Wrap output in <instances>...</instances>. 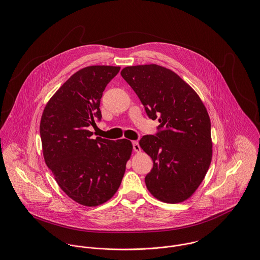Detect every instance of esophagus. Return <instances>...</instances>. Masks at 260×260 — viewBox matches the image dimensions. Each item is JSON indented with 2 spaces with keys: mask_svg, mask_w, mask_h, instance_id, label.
Masks as SVG:
<instances>
[{
  "mask_svg": "<svg viewBox=\"0 0 260 260\" xmlns=\"http://www.w3.org/2000/svg\"><path fill=\"white\" fill-rule=\"evenodd\" d=\"M132 147H133V150L135 151V152H139L141 148H140V146H139V143L137 142V141H133L132 142Z\"/></svg>",
  "mask_w": 260,
  "mask_h": 260,
  "instance_id": "34e87169",
  "label": "esophagus"
}]
</instances>
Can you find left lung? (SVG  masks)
Wrapping results in <instances>:
<instances>
[{"instance_id":"obj_1","label":"left lung","mask_w":260,"mask_h":260,"mask_svg":"<svg viewBox=\"0 0 260 260\" xmlns=\"http://www.w3.org/2000/svg\"><path fill=\"white\" fill-rule=\"evenodd\" d=\"M121 76L140 99L149 118H158L160 123L154 135H144L139 141L153 160L146 186L163 202H182L200 185L211 162L207 110L185 81L162 66H130Z\"/></svg>"}]
</instances>
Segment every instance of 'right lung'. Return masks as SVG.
Listing matches in <instances>:
<instances>
[{
    "instance_id": "obj_1",
    "label": "right lung",
    "mask_w": 260,
    "mask_h": 260,
    "mask_svg": "<svg viewBox=\"0 0 260 260\" xmlns=\"http://www.w3.org/2000/svg\"><path fill=\"white\" fill-rule=\"evenodd\" d=\"M120 67L89 66L72 75L47 103L40 123L44 159L61 189L74 201L97 206L121 184L132 152L127 139L92 138L101 121L100 102Z\"/></svg>"
}]
</instances>
